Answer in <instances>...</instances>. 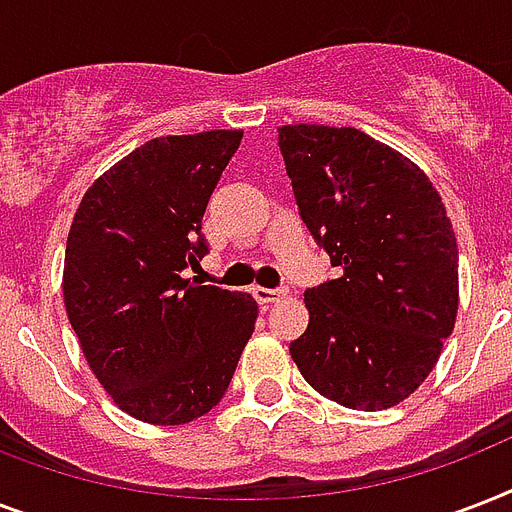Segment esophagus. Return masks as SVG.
<instances>
[{
  "label": "esophagus",
  "instance_id": "esophagus-1",
  "mask_svg": "<svg viewBox=\"0 0 512 512\" xmlns=\"http://www.w3.org/2000/svg\"><path fill=\"white\" fill-rule=\"evenodd\" d=\"M252 295H255V300L260 305H273V303H281L284 297H287V289H265V287H255L252 289Z\"/></svg>",
  "mask_w": 512,
  "mask_h": 512
}]
</instances>
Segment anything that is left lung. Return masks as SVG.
I'll return each instance as SVG.
<instances>
[{
  "mask_svg": "<svg viewBox=\"0 0 512 512\" xmlns=\"http://www.w3.org/2000/svg\"><path fill=\"white\" fill-rule=\"evenodd\" d=\"M279 148L297 209L337 279L305 289L289 345L313 390L380 412L420 388L457 319V239L428 175L353 127L287 124Z\"/></svg>",
  "mask_w": 512,
  "mask_h": 512,
  "instance_id": "left-lung-1",
  "label": "left lung"
}]
</instances>
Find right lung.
<instances>
[{
  "label": "right lung",
  "mask_w": 512,
  "mask_h": 512,
  "mask_svg": "<svg viewBox=\"0 0 512 512\" xmlns=\"http://www.w3.org/2000/svg\"><path fill=\"white\" fill-rule=\"evenodd\" d=\"M241 130L148 140L87 188L66 241L63 300L92 374L151 425L220 404L257 303L183 279L207 255L201 217Z\"/></svg>",
  "instance_id": "add662e5"
}]
</instances>
